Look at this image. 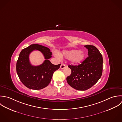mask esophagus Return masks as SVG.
<instances>
[{
	"label": "esophagus",
	"mask_w": 122,
	"mask_h": 122,
	"mask_svg": "<svg viewBox=\"0 0 122 122\" xmlns=\"http://www.w3.org/2000/svg\"><path fill=\"white\" fill-rule=\"evenodd\" d=\"M65 67H66V65L64 64H61V67H60V68L61 70L64 69Z\"/></svg>",
	"instance_id": "1"
}]
</instances>
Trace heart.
I'll use <instances>...</instances> for the list:
<instances>
[{
	"label": "heart",
	"mask_w": 122,
	"mask_h": 122,
	"mask_svg": "<svg viewBox=\"0 0 122 122\" xmlns=\"http://www.w3.org/2000/svg\"><path fill=\"white\" fill-rule=\"evenodd\" d=\"M61 56L71 60L72 62L74 64H79L84 60L86 54L80 50H72L63 51Z\"/></svg>",
	"instance_id": "heart-1"
}]
</instances>
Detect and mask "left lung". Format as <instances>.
<instances>
[{
  "mask_svg": "<svg viewBox=\"0 0 122 122\" xmlns=\"http://www.w3.org/2000/svg\"><path fill=\"white\" fill-rule=\"evenodd\" d=\"M84 47L88 50V56L78 66H68L71 73L66 79L72 87L83 91L90 88L98 81L103 71V57L99 50L91 45Z\"/></svg>",
  "mask_w": 122,
  "mask_h": 122,
  "instance_id": "left-lung-1",
  "label": "left lung"
}]
</instances>
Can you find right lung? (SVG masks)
<instances>
[{
	"mask_svg": "<svg viewBox=\"0 0 122 122\" xmlns=\"http://www.w3.org/2000/svg\"><path fill=\"white\" fill-rule=\"evenodd\" d=\"M34 50L41 51L46 59L38 66H32L29 61V55ZM51 55L50 49L37 44H31L21 51L16 62V72L20 80L25 86L38 90L49 84L54 72L61 66V64L54 65L51 62L49 59L51 57Z\"/></svg>",
	"mask_w": 122,
	"mask_h": 122,
	"instance_id": "1",
	"label": "right lung"
}]
</instances>
